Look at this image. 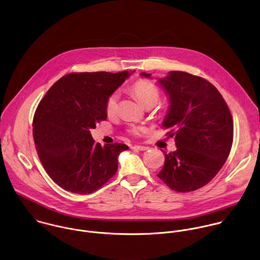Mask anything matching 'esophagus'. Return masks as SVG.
Wrapping results in <instances>:
<instances>
[{"mask_svg":"<svg viewBox=\"0 0 260 260\" xmlns=\"http://www.w3.org/2000/svg\"><path fill=\"white\" fill-rule=\"evenodd\" d=\"M133 149L138 150V151H147L149 148L148 147H143V146H134Z\"/></svg>","mask_w":260,"mask_h":260,"instance_id":"esophagus-1","label":"esophagus"}]
</instances>
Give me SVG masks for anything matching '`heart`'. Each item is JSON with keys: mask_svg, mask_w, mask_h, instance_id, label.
I'll list each match as a JSON object with an SVG mask.
<instances>
[{"mask_svg": "<svg viewBox=\"0 0 260 260\" xmlns=\"http://www.w3.org/2000/svg\"><path fill=\"white\" fill-rule=\"evenodd\" d=\"M132 93L137 98V100L143 104L145 107L154 106L159 99V91L156 85L147 80L139 79L131 86ZM119 95L117 92H112L108 95L105 102V111L108 115H113L117 111ZM147 128L143 125H132L127 129L128 134L135 137L140 136L142 133L146 132Z\"/></svg>", "mask_w": 260, "mask_h": 260, "instance_id": "heart-1", "label": "heart"}]
</instances>
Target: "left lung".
<instances>
[{"mask_svg": "<svg viewBox=\"0 0 260 260\" xmlns=\"http://www.w3.org/2000/svg\"><path fill=\"white\" fill-rule=\"evenodd\" d=\"M142 75L151 77L146 72ZM158 83L171 101L162 128L175 137L177 150L165 154L164 167L156 176L174 191H195L218 174L230 154V109L218 89L200 76L171 71Z\"/></svg>", "mask_w": 260, "mask_h": 260, "instance_id": "left-lung-1", "label": "left lung"}]
</instances>
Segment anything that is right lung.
I'll return each mask as SVG.
<instances>
[{
	"label": "right lung",
	"mask_w": 260,
	"mask_h": 260,
	"mask_svg": "<svg viewBox=\"0 0 260 260\" xmlns=\"http://www.w3.org/2000/svg\"><path fill=\"white\" fill-rule=\"evenodd\" d=\"M127 71L73 72L56 81L38 104L33 139L40 161L53 181L75 194H91L117 171L123 144H95L90 129L107 118L105 102Z\"/></svg>",
	"instance_id": "add662e5"
}]
</instances>
